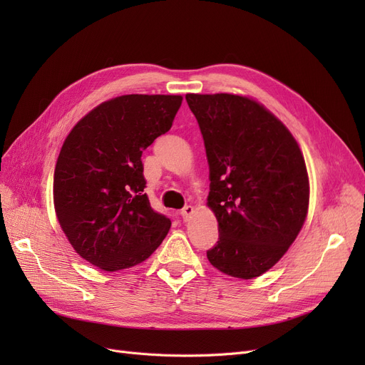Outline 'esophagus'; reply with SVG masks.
<instances>
[{"label":"esophagus","mask_w":365,"mask_h":365,"mask_svg":"<svg viewBox=\"0 0 365 365\" xmlns=\"http://www.w3.org/2000/svg\"><path fill=\"white\" fill-rule=\"evenodd\" d=\"M194 213V208H192V205H186V207H183L182 210H180V216H182V219L183 220H187L189 217H190V215Z\"/></svg>","instance_id":"obj_1"}]
</instances>
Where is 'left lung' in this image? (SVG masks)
Returning <instances> with one entry per match:
<instances>
[{"label":"left lung","instance_id":"obj_1","mask_svg":"<svg viewBox=\"0 0 365 365\" xmlns=\"http://www.w3.org/2000/svg\"><path fill=\"white\" fill-rule=\"evenodd\" d=\"M210 168L207 205L219 241L215 267L241 279L260 277L285 255L308 215L309 179L302 150L274 113L237 94H186Z\"/></svg>","mask_w":365,"mask_h":365}]
</instances>
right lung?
Here are the masks:
<instances>
[{"mask_svg":"<svg viewBox=\"0 0 365 365\" xmlns=\"http://www.w3.org/2000/svg\"><path fill=\"white\" fill-rule=\"evenodd\" d=\"M182 96L125 94L101 103L68 134L54 168L57 220L73 250L103 271L146 260L171 222L143 194L142 153L167 133Z\"/></svg>","mask_w":365,"mask_h":365,"instance_id":"1","label":"right lung"}]
</instances>
